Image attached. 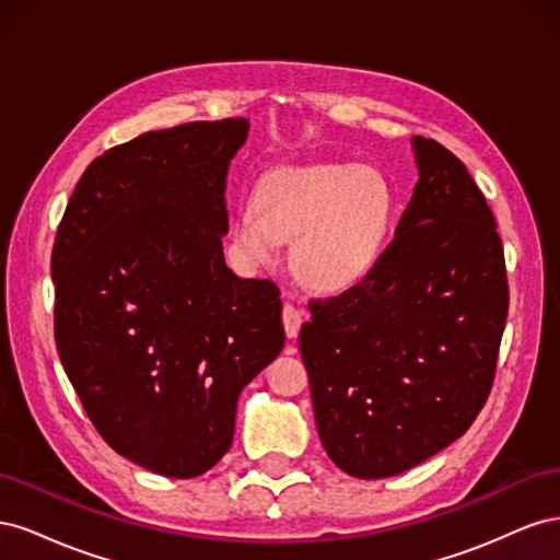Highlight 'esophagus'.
Segmentation results:
<instances>
[{
  "instance_id": "34e87169",
  "label": "esophagus",
  "mask_w": 560,
  "mask_h": 560,
  "mask_svg": "<svg viewBox=\"0 0 560 560\" xmlns=\"http://www.w3.org/2000/svg\"><path fill=\"white\" fill-rule=\"evenodd\" d=\"M282 325H284V334L287 338H296L303 325V311L292 306V303H284L282 308Z\"/></svg>"
}]
</instances>
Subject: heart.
Here are the masks:
<instances>
[{"label": "heart", "instance_id": "obj_1", "mask_svg": "<svg viewBox=\"0 0 560 560\" xmlns=\"http://www.w3.org/2000/svg\"><path fill=\"white\" fill-rule=\"evenodd\" d=\"M393 212V189L374 167H278L235 206L233 252L249 268L268 266L294 237V273L317 292H343L381 259Z\"/></svg>", "mask_w": 560, "mask_h": 560}]
</instances>
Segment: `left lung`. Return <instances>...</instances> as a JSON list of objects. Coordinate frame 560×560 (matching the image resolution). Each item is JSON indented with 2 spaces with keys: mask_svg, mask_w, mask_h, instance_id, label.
I'll return each mask as SVG.
<instances>
[{
  "mask_svg": "<svg viewBox=\"0 0 560 560\" xmlns=\"http://www.w3.org/2000/svg\"><path fill=\"white\" fill-rule=\"evenodd\" d=\"M411 144L420 179L393 243L362 282L311 301L299 334L322 446L358 479L395 477L469 430L510 311L481 189L446 147Z\"/></svg>",
  "mask_w": 560,
  "mask_h": 560,
  "instance_id": "left-lung-1",
  "label": "left lung"
}]
</instances>
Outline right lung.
<instances>
[{
  "label": "right lung",
  "instance_id": "obj_1",
  "mask_svg": "<svg viewBox=\"0 0 560 560\" xmlns=\"http://www.w3.org/2000/svg\"><path fill=\"white\" fill-rule=\"evenodd\" d=\"M247 118L194 121L112 147L58 226L56 346L100 436L163 477L231 448L243 387L284 346L280 290L226 266V173Z\"/></svg>",
  "mask_w": 560,
  "mask_h": 560
}]
</instances>
